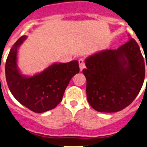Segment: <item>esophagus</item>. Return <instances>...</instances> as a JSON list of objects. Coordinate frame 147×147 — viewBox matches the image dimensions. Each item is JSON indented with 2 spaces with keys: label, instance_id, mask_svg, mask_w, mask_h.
I'll use <instances>...</instances> for the list:
<instances>
[{
  "label": "esophagus",
  "instance_id": "obj_1",
  "mask_svg": "<svg viewBox=\"0 0 147 147\" xmlns=\"http://www.w3.org/2000/svg\"><path fill=\"white\" fill-rule=\"evenodd\" d=\"M78 64H79V67H80V70L82 71L83 69L85 68V62H84V59H80L78 60Z\"/></svg>",
  "mask_w": 147,
  "mask_h": 147
}]
</instances>
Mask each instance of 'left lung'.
I'll use <instances>...</instances> for the list:
<instances>
[{"instance_id":"obj_1","label":"left lung","mask_w":147,"mask_h":147,"mask_svg":"<svg viewBox=\"0 0 147 147\" xmlns=\"http://www.w3.org/2000/svg\"><path fill=\"white\" fill-rule=\"evenodd\" d=\"M86 66L83 74L86 78L87 100L96 111L107 113L119 111L131 104L142 88L147 69L139 45L132 38L119 49L88 57Z\"/></svg>"}]
</instances>
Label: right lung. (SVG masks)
<instances>
[{
	"instance_id": "add662e5",
	"label": "right lung",
	"mask_w": 147,
	"mask_h": 147,
	"mask_svg": "<svg viewBox=\"0 0 147 147\" xmlns=\"http://www.w3.org/2000/svg\"><path fill=\"white\" fill-rule=\"evenodd\" d=\"M26 38L21 36L11 48L5 62V78L17 101L33 112L43 113L62 101L69 81L79 72L78 62L55 63L33 76H23L17 69L16 56L17 49Z\"/></svg>"
}]
</instances>
